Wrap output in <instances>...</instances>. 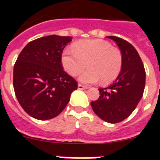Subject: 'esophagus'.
<instances>
[{
  "instance_id": "obj_1",
  "label": "esophagus",
  "mask_w": 160,
  "mask_h": 160,
  "mask_svg": "<svg viewBox=\"0 0 160 160\" xmlns=\"http://www.w3.org/2000/svg\"><path fill=\"white\" fill-rule=\"evenodd\" d=\"M78 87H79V89H80V90H83V89H84V85H79V86H78Z\"/></svg>"
}]
</instances>
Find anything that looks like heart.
I'll return each mask as SVG.
<instances>
[{
  "label": "heart",
  "instance_id": "b5f03b06",
  "mask_svg": "<svg viewBox=\"0 0 160 160\" xmlns=\"http://www.w3.org/2000/svg\"><path fill=\"white\" fill-rule=\"evenodd\" d=\"M81 45L85 46H92L93 44L90 42H82ZM103 60L101 62V65L99 66L97 69V76L103 77L105 75H108L110 77H113L117 72L118 70V60L115 54L112 52L109 48L105 47L103 51Z\"/></svg>",
  "mask_w": 160,
  "mask_h": 160
}]
</instances>
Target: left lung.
<instances>
[{
  "label": "left lung",
  "instance_id": "8db88e82",
  "mask_svg": "<svg viewBox=\"0 0 160 160\" xmlns=\"http://www.w3.org/2000/svg\"><path fill=\"white\" fill-rule=\"evenodd\" d=\"M70 36H44L29 42L13 70L16 99L25 111L40 120L53 119L64 110L77 82L63 70V50Z\"/></svg>",
  "mask_w": 160,
  "mask_h": 160
}]
</instances>
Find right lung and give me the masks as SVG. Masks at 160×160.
<instances>
[{
    "label": "right lung",
    "instance_id": "right-lung-1",
    "mask_svg": "<svg viewBox=\"0 0 160 160\" xmlns=\"http://www.w3.org/2000/svg\"><path fill=\"white\" fill-rule=\"evenodd\" d=\"M108 38L114 41L120 51L121 70L108 87L99 89L100 97L90 105L100 119L115 124L129 117L139 104L145 86V70L131 44L115 36Z\"/></svg>",
    "mask_w": 160,
    "mask_h": 160
}]
</instances>
